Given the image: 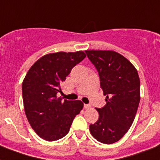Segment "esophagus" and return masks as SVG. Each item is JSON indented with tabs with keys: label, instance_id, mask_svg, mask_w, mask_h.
<instances>
[{
	"label": "esophagus",
	"instance_id": "34e87169",
	"mask_svg": "<svg viewBox=\"0 0 160 160\" xmlns=\"http://www.w3.org/2000/svg\"><path fill=\"white\" fill-rule=\"evenodd\" d=\"M90 105H86V104H85V105H84V108H85V109H90Z\"/></svg>",
	"mask_w": 160,
	"mask_h": 160
}]
</instances>
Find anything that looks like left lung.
Instances as JSON below:
<instances>
[{"label": "left lung", "instance_id": "8db88e82", "mask_svg": "<svg viewBox=\"0 0 160 160\" xmlns=\"http://www.w3.org/2000/svg\"><path fill=\"white\" fill-rule=\"evenodd\" d=\"M96 68L106 105L97 108L99 119L90 125L92 136L110 144L121 139L133 124L140 100L136 69L126 58L113 51H85Z\"/></svg>", "mask_w": 160, "mask_h": 160}]
</instances>
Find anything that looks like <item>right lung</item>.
<instances>
[{
    "mask_svg": "<svg viewBox=\"0 0 160 160\" xmlns=\"http://www.w3.org/2000/svg\"><path fill=\"white\" fill-rule=\"evenodd\" d=\"M83 51L57 52L40 58L30 68L22 83L25 113L31 128L47 141L68 134L73 119L83 109L80 100L62 101L56 97L60 85L72 68L85 58Z\"/></svg>",
    "mask_w": 160,
    "mask_h": 160,
    "instance_id": "1",
    "label": "right lung"
}]
</instances>
